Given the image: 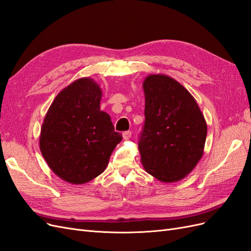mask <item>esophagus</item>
<instances>
[{"label":"esophagus","instance_id":"obj_1","mask_svg":"<svg viewBox=\"0 0 251 251\" xmlns=\"http://www.w3.org/2000/svg\"><path fill=\"white\" fill-rule=\"evenodd\" d=\"M123 137L125 140H128L131 137H132V132L131 131H126V132H124L123 133Z\"/></svg>","mask_w":251,"mask_h":251}]
</instances>
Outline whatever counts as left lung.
I'll list each match as a JSON object with an SVG mask.
<instances>
[{
    "label": "left lung",
    "mask_w": 251,
    "mask_h": 251,
    "mask_svg": "<svg viewBox=\"0 0 251 251\" xmlns=\"http://www.w3.org/2000/svg\"><path fill=\"white\" fill-rule=\"evenodd\" d=\"M142 87L146 121L138 143L141 163L159 181H180L203 156L206 121L193 95L173 77L150 74Z\"/></svg>",
    "instance_id": "8db88e82"
}]
</instances>
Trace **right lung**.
<instances>
[{
	"mask_svg": "<svg viewBox=\"0 0 251 251\" xmlns=\"http://www.w3.org/2000/svg\"><path fill=\"white\" fill-rule=\"evenodd\" d=\"M102 92L90 77L63 89L44 118L40 135L42 155L51 171L71 184H83L105 170L123 139L108 113L100 111Z\"/></svg>",
	"mask_w": 251,
	"mask_h": 251,
	"instance_id": "add662e5",
	"label": "right lung"
}]
</instances>
